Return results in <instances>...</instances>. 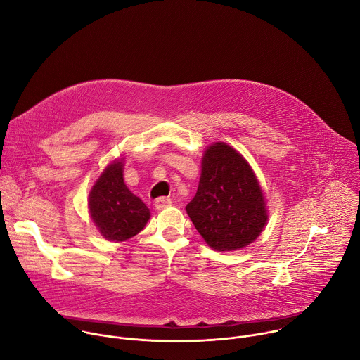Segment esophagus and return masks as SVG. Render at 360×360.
<instances>
[{
	"label": "esophagus",
	"mask_w": 360,
	"mask_h": 360,
	"mask_svg": "<svg viewBox=\"0 0 360 360\" xmlns=\"http://www.w3.org/2000/svg\"><path fill=\"white\" fill-rule=\"evenodd\" d=\"M172 205V200L169 198V197H159V198H156V201H155V207L158 208V210H165V208H167V207H170Z\"/></svg>",
	"instance_id": "esophagus-1"
}]
</instances>
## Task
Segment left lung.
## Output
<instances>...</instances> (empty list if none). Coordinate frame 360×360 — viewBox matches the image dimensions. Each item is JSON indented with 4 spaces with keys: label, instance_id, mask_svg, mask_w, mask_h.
Returning a JSON list of instances; mask_svg holds the SVG:
<instances>
[{
    "label": "left lung",
    "instance_id": "obj_1",
    "mask_svg": "<svg viewBox=\"0 0 360 360\" xmlns=\"http://www.w3.org/2000/svg\"><path fill=\"white\" fill-rule=\"evenodd\" d=\"M186 211L215 251L247 247L268 221L264 193L251 166L223 141L205 149L198 188Z\"/></svg>",
    "mask_w": 360,
    "mask_h": 360
}]
</instances>
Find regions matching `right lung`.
Listing matches in <instances>:
<instances>
[{
  "instance_id": "1",
  "label": "right lung",
  "mask_w": 360,
  "mask_h": 360,
  "mask_svg": "<svg viewBox=\"0 0 360 360\" xmlns=\"http://www.w3.org/2000/svg\"><path fill=\"white\" fill-rule=\"evenodd\" d=\"M89 212L101 233L109 241H126L145 229L150 210L123 181V159L112 162L89 193Z\"/></svg>"
}]
</instances>
